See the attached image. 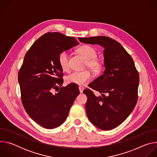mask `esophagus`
Masks as SVG:
<instances>
[{"label": "esophagus", "mask_w": 157, "mask_h": 157, "mask_svg": "<svg viewBox=\"0 0 157 157\" xmlns=\"http://www.w3.org/2000/svg\"><path fill=\"white\" fill-rule=\"evenodd\" d=\"M79 90L80 93H82L83 92V90H84V87H82V86H79Z\"/></svg>", "instance_id": "34e87169"}]
</instances>
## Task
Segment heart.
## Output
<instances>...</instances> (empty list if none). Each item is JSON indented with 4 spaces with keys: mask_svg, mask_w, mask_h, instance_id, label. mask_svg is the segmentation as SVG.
Masks as SVG:
<instances>
[{
    "mask_svg": "<svg viewBox=\"0 0 157 157\" xmlns=\"http://www.w3.org/2000/svg\"><path fill=\"white\" fill-rule=\"evenodd\" d=\"M78 51L86 59V64L88 68L94 71H98L101 69V62L96 58L97 53L93 47L89 45H82L78 48ZM58 61L61 68L63 71L68 70V53L63 52L60 53ZM91 78V74L87 71H75L66 77V82L68 84L82 86L90 80Z\"/></svg>",
    "mask_w": 157,
    "mask_h": 157,
    "instance_id": "heart-1",
    "label": "heart"
}]
</instances>
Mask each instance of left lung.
I'll return each instance as SVG.
<instances>
[{
  "mask_svg": "<svg viewBox=\"0 0 157 157\" xmlns=\"http://www.w3.org/2000/svg\"><path fill=\"white\" fill-rule=\"evenodd\" d=\"M86 44H99L104 49L103 74L89 84L101 96H96L90 89L86 110L90 122L103 130L113 129L122 124L135 107L137 99L139 75L135 64L121 44L104 36L78 38Z\"/></svg>",
  "mask_w": 157,
  "mask_h": 157,
  "instance_id": "left-lung-1",
  "label": "left lung"
}]
</instances>
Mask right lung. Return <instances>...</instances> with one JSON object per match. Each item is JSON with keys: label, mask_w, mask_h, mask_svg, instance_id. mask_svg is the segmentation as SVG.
<instances>
[{"label": "right lung", "mask_w": 157, "mask_h": 157, "mask_svg": "<svg viewBox=\"0 0 157 157\" xmlns=\"http://www.w3.org/2000/svg\"><path fill=\"white\" fill-rule=\"evenodd\" d=\"M78 44L72 36L49 32L36 40L24 57L18 75L21 102L30 118L44 128L61 125L79 94L73 84L52 92L63 83L59 55Z\"/></svg>", "instance_id": "1"}]
</instances>
